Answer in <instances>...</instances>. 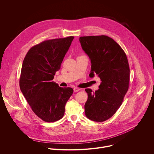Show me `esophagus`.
I'll return each mask as SVG.
<instances>
[{
    "label": "esophagus",
    "mask_w": 154,
    "mask_h": 154,
    "mask_svg": "<svg viewBox=\"0 0 154 154\" xmlns=\"http://www.w3.org/2000/svg\"><path fill=\"white\" fill-rule=\"evenodd\" d=\"M80 91V88H79L77 87H75L74 88V91L75 93V92H78Z\"/></svg>",
    "instance_id": "esophagus-1"
}]
</instances>
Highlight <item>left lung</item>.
Instances as JSON below:
<instances>
[{
  "mask_svg": "<svg viewBox=\"0 0 154 154\" xmlns=\"http://www.w3.org/2000/svg\"><path fill=\"white\" fill-rule=\"evenodd\" d=\"M82 49L91 63L90 77L100 79L99 89L93 93L85 89L86 116L96 122L110 118L121 106L130 81V68L125 53L112 38L105 35L81 36Z\"/></svg>",
  "mask_w": 154,
  "mask_h": 154,
  "instance_id": "1",
  "label": "left lung"
}]
</instances>
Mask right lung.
<instances>
[{"label": "right lung", "instance_id": "1", "mask_svg": "<svg viewBox=\"0 0 154 154\" xmlns=\"http://www.w3.org/2000/svg\"><path fill=\"white\" fill-rule=\"evenodd\" d=\"M74 36L46 40L28 51L22 66L20 89L35 114L52 122L63 118L65 105L73 93L71 88L53 82Z\"/></svg>", "mask_w": 154, "mask_h": 154}]
</instances>
